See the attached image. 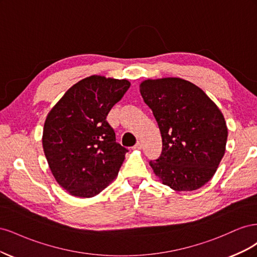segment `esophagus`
I'll use <instances>...</instances> for the list:
<instances>
[{
    "label": "esophagus",
    "mask_w": 257,
    "mask_h": 257,
    "mask_svg": "<svg viewBox=\"0 0 257 257\" xmlns=\"http://www.w3.org/2000/svg\"><path fill=\"white\" fill-rule=\"evenodd\" d=\"M143 148V143L142 142H137L136 145L134 146V149H142Z\"/></svg>",
    "instance_id": "esophagus-1"
}]
</instances>
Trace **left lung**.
Instances as JSON below:
<instances>
[{"mask_svg": "<svg viewBox=\"0 0 257 257\" xmlns=\"http://www.w3.org/2000/svg\"><path fill=\"white\" fill-rule=\"evenodd\" d=\"M162 136V153L150 166L175 191H194L216 172L225 153L227 127L217 106L194 83L181 78L142 82Z\"/></svg>", "mask_w": 257, "mask_h": 257, "instance_id": "8db88e82", "label": "left lung"}]
</instances>
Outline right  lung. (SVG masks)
Wrapping results in <instances>:
<instances>
[{
  "label": "right lung",
  "instance_id": "1",
  "mask_svg": "<svg viewBox=\"0 0 257 257\" xmlns=\"http://www.w3.org/2000/svg\"><path fill=\"white\" fill-rule=\"evenodd\" d=\"M125 79L91 76L74 84L45 121L43 148L58 183L76 197H93L115 176L128 151L106 118L125 94Z\"/></svg>",
  "mask_w": 257,
  "mask_h": 257
}]
</instances>
